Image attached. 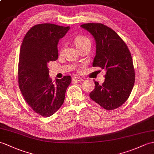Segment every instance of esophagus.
<instances>
[{
    "label": "esophagus",
    "mask_w": 154,
    "mask_h": 154,
    "mask_svg": "<svg viewBox=\"0 0 154 154\" xmlns=\"http://www.w3.org/2000/svg\"><path fill=\"white\" fill-rule=\"evenodd\" d=\"M73 81H77V82H81V81H83V78H81V77H73Z\"/></svg>",
    "instance_id": "34e87169"
}]
</instances>
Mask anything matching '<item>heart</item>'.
I'll use <instances>...</instances> for the list:
<instances>
[{
	"label": "heart",
	"instance_id": "1",
	"mask_svg": "<svg viewBox=\"0 0 154 154\" xmlns=\"http://www.w3.org/2000/svg\"><path fill=\"white\" fill-rule=\"evenodd\" d=\"M74 43L79 50L81 49L83 47L87 45H91V42L88 37L84 36V35H79L74 38ZM64 49V46H62L60 49V53H62Z\"/></svg>",
	"mask_w": 154,
	"mask_h": 154
}]
</instances>
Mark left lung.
Masks as SVG:
<instances>
[{
    "mask_svg": "<svg viewBox=\"0 0 154 154\" xmlns=\"http://www.w3.org/2000/svg\"><path fill=\"white\" fill-rule=\"evenodd\" d=\"M93 35L96 52L92 66L104 69L105 81L95 88L91 98L106 110L118 108L127 101L134 87L135 72L131 54L126 43L116 31L102 23L81 26Z\"/></svg>",
    "mask_w": 154,
    "mask_h": 154,
    "instance_id": "left-lung-1",
    "label": "left lung"
}]
</instances>
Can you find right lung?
<instances>
[{
    "mask_svg": "<svg viewBox=\"0 0 154 154\" xmlns=\"http://www.w3.org/2000/svg\"><path fill=\"white\" fill-rule=\"evenodd\" d=\"M69 27L52 23L35 25L27 31L21 43L18 63V84L25 101L35 113L50 117L63 104L69 75L52 81L48 63L58 59V41Z\"/></svg>",
    "mask_w": 154,
    "mask_h": 154,
    "instance_id": "1",
    "label": "right lung"
}]
</instances>
